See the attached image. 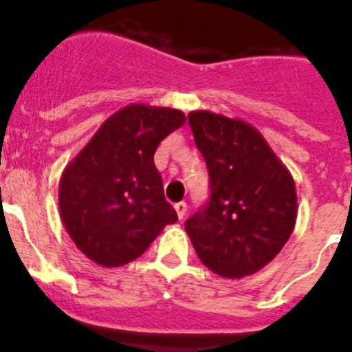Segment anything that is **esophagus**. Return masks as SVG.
Returning a JSON list of instances; mask_svg holds the SVG:
<instances>
[{
  "instance_id": "1",
  "label": "esophagus",
  "mask_w": 352,
  "mask_h": 352,
  "mask_svg": "<svg viewBox=\"0 0 352 352\" xmlns=\"http://www.w3.org/2000/svg\"><path fill=\"white\" fill-rule=\"evenodd\" d=\"M186 208H188V206H186V202H176V204H174V209H176V212H178V218L179 220H183V218H185V214H186Z\"/></svg>"
}]
</instances>
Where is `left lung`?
<instances>
[{"instance_id":"left-lung-1","label":"left lung","mask_w":352,"mask_h":352,"mask_svg":"<svg viewBox=\"0 0 352 352\" xmlns=\"http://www.w3.org/2000/svg\"><path fill=\"white\" fill-rule=\"evenodd\" d=\"M209 174V199L185 221L199 260L218 276L244 277L283 250L296 220L292 174L241 120L209 111L188 115Z\"/></svg>"}]
</instances>
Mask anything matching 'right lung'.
Returning a JSON list of instances; mask_svg holds the SVG:
<instances>
[{"label":"right lung","mask_w":352,"mask_h":352,"mask_svg":"<svg viewBox=\"0 0 352 352\" xmlns=\"http://www.w3.org/2000/svg\"><path fill=\"white\" fill-rule=\"evenodd\" d=\"M185 124L179 109L131 104L101 125L59 185V209L78 250L120 267L148 250L178 214L164 197L157 146Z\"/></svg>","instance_id":"1"}]
</instances>
